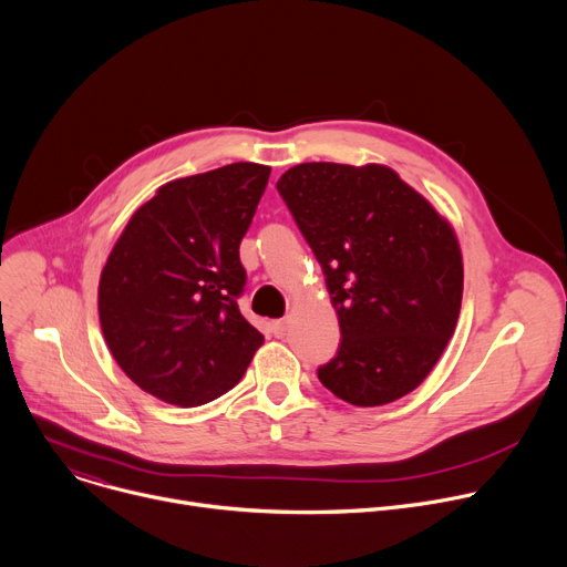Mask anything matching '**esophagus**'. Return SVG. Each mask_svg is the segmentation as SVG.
Returning a JSON list of instances; mask_svg holds the SVG:
<instances>
[{"label":"esophagus","instance_id":"esophagus-1","mask_svg":"<svg viewBox=\"0 0 567 567\" xmlns=\"http://www.w3.org/2000/svg\"><path fill=\"white\" fill-rule=\"evenodd\" d=\"M271 332H274V337L282 339V337L287 334V320H285V318H280V320H274V322H271Z\"/></svg>","mask_w":567,"mask_h":567}]
</instances>
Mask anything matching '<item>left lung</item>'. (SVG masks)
Masks as SVG:
<instances>
[{
  "label": "left lung",
  "mask_w": 567,
  "mask_h": 567,
  "mask_svg": "<svg viewBox=\"0 0 567 567\" xmlns=\"http://www.w3.org/2000/svg\"><path fill=\"white\" fill-rule=\"evenodd\" d=\"M311 247L341 346L318 379L354 406L415 390L453 337L462 254L451 224L385 166L300 164L276 184Z\"/></svg>",
  "instance_id": "1"
}]
</instances>
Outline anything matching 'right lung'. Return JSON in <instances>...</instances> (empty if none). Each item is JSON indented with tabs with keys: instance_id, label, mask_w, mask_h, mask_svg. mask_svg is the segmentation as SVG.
<instances>
[{
	"instance_id": "right-lung-1",
	"label": "right lung",
	"mask_w": 567,
	"mask_h": 567,
	"mask_svg": "<svg viewBox=\"0 0 567 567\" xmlns=\"http://www.w3.org/2000/svg\"><path fill=\"white\" fill-rule=\"evenodd\" d=\"M269 166L230 164L161 186L127 221L99 285L121 370L173 406H202L245 377L265 337L239 313V241Z\"/></svg>"
}]
</instances>
